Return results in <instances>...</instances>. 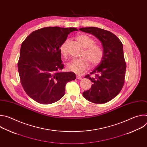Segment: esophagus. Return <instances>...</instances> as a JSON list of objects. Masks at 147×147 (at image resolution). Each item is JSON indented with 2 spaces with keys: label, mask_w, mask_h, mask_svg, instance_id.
<instances>
[{
  "label": "esophagus",
  "mask_w": 147,
  "mask_h": 147,
  "mask_svg": "<svg viewBox=\"0 0 147 147\" xmlns=\"http://www.w3.org/2000/svg\"><path fill=\"white\" fill-rule=\"evenodd\" d=\"M76 78H77V80H81V79H82V77H81V76H78V75H77V76H76Z\"/></svg>",
  "instance_id": "1"
}]
</instances>
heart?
I'll list each match as a JSON object with an SVG mask.
<instances>
[{
  "mask_svg": "<svg viewBox=\"0 0 147 147\" xmlns=\"http://www.w3.org/2000/svg\"><path fill=\"white\" fill-rule=\"evenodd\" d=\"M77 40L79 44L85 48L82 53V56H85L73 59L67 64V68L69 70L80 74L89 68L90 65L89 59L93 66H96L102 61L104 53L102 48L100 45L95 44L94 39L87 35H78ZM67 44L68 40H66L59 48L60 54L63 57H66L68 54Z\"/></svg>",
  "mask_w": 147,
  "mask_h": 147,
  "instance_id": "obj_1",
  "label": "heart"
}]
</instances>
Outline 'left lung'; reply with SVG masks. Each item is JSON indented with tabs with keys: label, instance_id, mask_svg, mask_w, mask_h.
<instances>
[{
	"label": "left lung",
	"instance_id": "obj_1",
	"mask_svg": "<svg viewBox=\"0 0 147 147\" xmlns=\"http://www.w3.org/2000/svg\"><path fill=\"white\" fill-rule=\"evenodd\" d=\"M79 30L95 36L101 42L104 53L100 64L84 77L90 79L92 84L90 90L82 93L83 96L95 103L108 102L119 94L124 83L126 64L123 44L109 31L94 27Z\"/></svg>",
	"mask_w": 147,
	"mask_h": 147
}]
</instances>
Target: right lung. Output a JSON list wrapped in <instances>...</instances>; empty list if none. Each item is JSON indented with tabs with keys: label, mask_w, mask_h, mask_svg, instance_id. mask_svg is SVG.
<instances>
[{
	"label": "right lung",
	"mask_w": 147,
	"mask_h": 147,
	"mask_svg": "<svg viewBox=\"0 0 147 147\" xmlns=\"http://www.w3.org/2000/svg\"><path fill=\"white\" fill-rule=\"evenodd\" d=\"M76 28L49 27L31 32L21 46L18 70L26 94L36 102L51 104L64 96L74 73L64 72L60 47Z\"/></svg>",
	"instance_id": "right-lung-1"
}]
</instances>
